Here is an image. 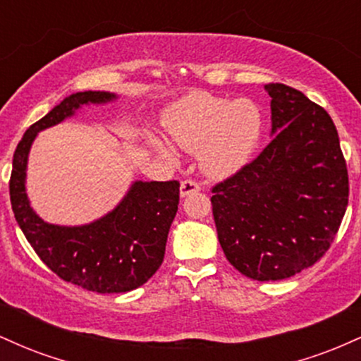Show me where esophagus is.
I'll return each mask as SVG.
<instances>
[{
	"label": "esophagus",
	"mask_w": 361,
	"mask_h": 361,
	"mask_svg": "<svg viewBox=\"0 0 361 361\" xmlns=\"http://www.w3.org/2000/svg\"><path fill=\"white\" fill-rule=\"evenodd\" d=\"M198 190H200V185H198L197 181H193V180H185V181H181V185H180V195H181V197H188L190 193L198 192Z\"/></svg>",
	"instance_id": "1"
}]
</instances>
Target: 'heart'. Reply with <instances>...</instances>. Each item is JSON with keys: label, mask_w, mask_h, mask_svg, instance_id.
<instances>
[{"label": "heart", "mask_w": 361, "mask_h": 361, "mask_svg": "<svg viewBox=\"0 0 361 361\" xmlns=\"http://www.w3.org/2000/svg\"><path fill=\"white\" fill-rule=\"evenodd\" d=\"M163 127L178 147L200 151V168L207 176L224 180L250 163L263 135L264 117L251 100L193 93L166 111ZM142 139L161 159H178L166 140L151 132H144Z\"/></svg>", "instance_id": "obj_1"}]
</instances>
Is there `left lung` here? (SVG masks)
I'll list each match as a JSON object with an SVG mask.
<instances>
[{
	"label": "left lung",
	"mask_w": 361,
	"mask_h": 361,
	"mask_svg": "<svg viewBox=\"0 0 361 361\" xmlns=\"http://www.w3.org/2000/svg\"><path fill=\"white\" fill-rule=\"evenodd\" d=\"M271 142L212 190L224 255L258 281L283 280L329 250L348 207V171L329 114L271 82Z\"/></svg>",
	"instance_id": "8db88e82"
}]
</instances>
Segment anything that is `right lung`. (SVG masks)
I'll return each instance as SVG.
<instances>
[{
    "mask_svg": "<svg viewBox=\"0 0 361 361\" xmlns=\"http://www.w3.org/2000/svg\"><path fill=\"white\" fill-rule=\"evenodd\" d=\"M118 94L80 91L66 97L28 127L13 154L11 209L20 229L40 259L62 280L98 293L139 288L161 267L169 227L180 204L178 181H132L114 210L82 226L44 221L27 195V164L39 132L71 118L85 105H106Z\"/></svg>",
    "mask_w": 361,
    "mask_h": 361,
    "instance_id": "add662e5",
    "label": "right lung"
}]
</instances>
